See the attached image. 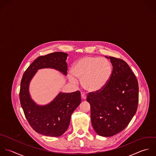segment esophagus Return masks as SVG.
Segmentation results:
<instances>
[{
  "label": "esophagus",
  "mask_w": 156,
  "mask_h": 156,
  "mask_svg": "<svg viewBox=\"0 0 156 156\" xmlns=\"http://www.w3.org/2000/svg\"><path fill=\"white\" fill-rule=\"evenodd\" d=\"M86 95H85V94H81V98L82 99H83V100H85V99H86Z\"/></svg>",
  "instance_id": "obj_1"
}]
</instances>
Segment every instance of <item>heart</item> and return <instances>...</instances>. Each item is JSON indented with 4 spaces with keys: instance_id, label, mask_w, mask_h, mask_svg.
<instances>
[{
    "instance_id": "obj_1",
    "label": "heart",
    "mask_w": 156,
    "mask_h": 156,
    "mask_svg": "<svg viewBox=\"0 0 156 156\" xmlns=\"http://www.w3.org/2000/svg\"><path fill=\"white\" fill-rule=\"evenodd\" d=\"M112 72V67L108 59L86 56L74 62L72 68L73 75L70 74L69 78L73 83L77 82L75 76L81 79V84L84 90L89 92H97L106 86Z\"/></svg>"
}]
</instances>
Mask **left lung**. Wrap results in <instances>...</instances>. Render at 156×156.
<instances>
[{"instance_id": "8db88e82", "label": "left lung", "mask_w": 156, "mask_h": 156, "mask_svg": "<svg viewBox=\"0 0 156 156\" xmlns=\"http://www.w3.org/2000/svg\"><path fill=\"white\" fill-rule=\"evenodd\" d=\"M111 60L113 70L106 86L97 92L89 93L90 118L95 131L100 136L111 137L122 131L136 113L139 103L137 80L128 64L114 57Z\"/></svg>"}]
</instances>
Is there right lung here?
I'll return each instance as SVG.
<instances>
[{"label":"right lung","instance_id":"right-lung-1","mask_svg":"<svg viewBox=\"0 0 156 156\" xmlns=\"http://www.w3.org/2000/svg\"><path fill=\"white\" fill-rule=\"evenodd\" d=\"M67 56L59 51L38 57L25 70L21 80L19 98L25 116L31 128L44 136L59 137L67 131L72 113L81 103V94L80 91L59 92L48 104L39 105L31 97L30 83L42 69H53L66 76Z\"/></svg>","mask_w":156,"mask_h":156}]
</instances>
